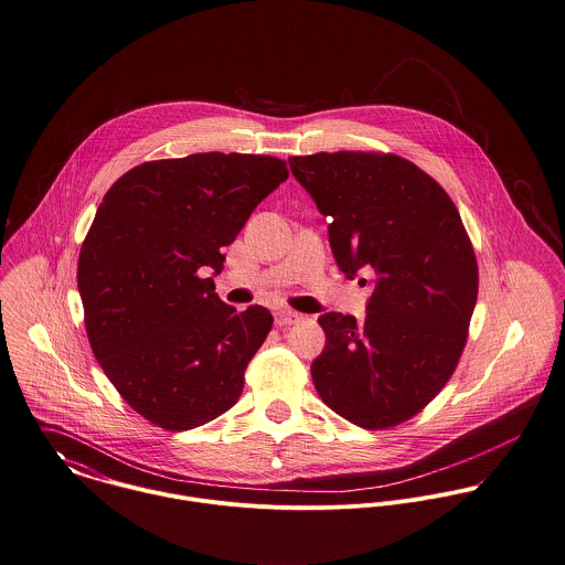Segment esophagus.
I'll use <instances>...</instances> for the list:
<instances>
[{
  "label": "esophagus",
  "mask_w": 565,
  "mask_h": 565,
  "mask_svg": "<svg viewBox=\"0 0 565 565\" xmlns=\"http://www.w3.org/2000/svg\"><path fill=\"white\" fill-rule=\"evenodd\" d=\"M297 321H301V315H299V312H295V310H286V308H281V310H277V312H275V323H277L279 328L295 326Z\"/></svg>",
  "instance_id": "1"
}]
</instances>
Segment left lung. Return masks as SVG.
<instances>
[{"label":"left lung","instance_id":"obj_1","mask_svg":"<svg viewBox=\"0 0 565 565\" xmlns=\"http://www.w3.org/2000/svg\"><path fill=\"white\" fill-rule=\"evenodd\" d=\"M288 163L330 218L340 270L349 279L375 273L362 321L319 319L326 349L312 362L315 386L360 428L404 424L448 384L467 342L478 264L460 214L430 174L391 152H317Z\"/></svg>","mask_w":565,"mask_h":565}]
</instances>
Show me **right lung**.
<instances>
[{
  "instance_id": "right-lung-1",
  "label": "right lung",
  "mask_w": 565,
  "mask_h": 565,
  "mask_svg": "<svg viewBox=\"0 0 565 565\" xmlns=\"http://www.w3.org/2000/svg\"><path fill=\"white\" fill-rule=\"evenodd\" d=\"M288 179L266 154L196 152L135 166L105 194L81 246L87 339L124 402L181 433L226 413L273 315L214 292L228 246Z\"/></svg>"
}]
</instances>
